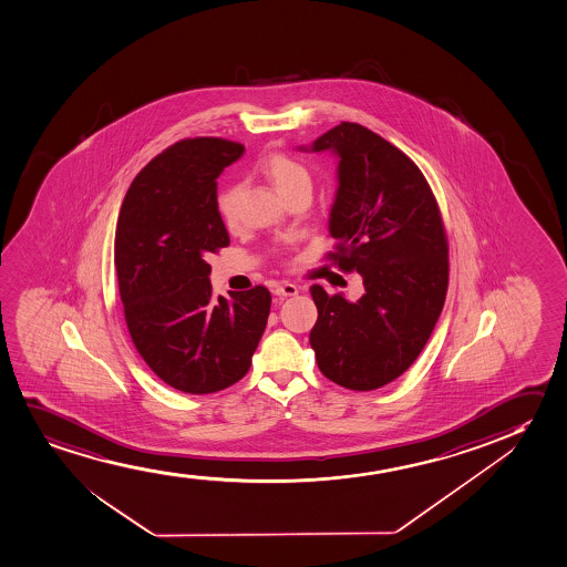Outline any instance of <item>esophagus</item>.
I'll return each instance as SVG.
<instances>
[{
  "mask_svg": "<svg viewBox=\"0 0 567 567\" xmlns=\"http://www.w3.org/2000/svg\"><path fill=\"white\" fill-rule=\"evenodd\" d=\"M272 292H275V295L277 296H285V298H287V296L298 295V287H296V285H292V282H280V285H277V287H275V290H272Z\"/></svg>",
  "mask_w": 567,
  "mask_h": 567,
  "instance_id": "1",
  "label": "esophagus"
}]
</instances>
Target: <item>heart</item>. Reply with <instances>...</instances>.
Returning a JSON list of instances; mask_svg holds the SVG:
<instances>
[{"label":"heart","instance_id":"obj_1","mask_svg":"<svg viewBox=\"0 0 567 567\" xmlns=\"http://www.w3.org/2000/svg\"><path fill=\"white\" fill-rule=\"evenodd\" d=\"M259 169L271 181L280 196L287 199L298 190H311V173L302 162L287 154L267 155L259 163ZM217 212L228 227L236 225L238 219V186L228 184L217 196Z\"/></svg>","mask_w":567,"mask_h":567}]
</instances>
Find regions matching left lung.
Returning <instances> with one entry per match:
<instances>
[{"label":"left lung","instance_id":"1","mask_svg":"<svg viewBox=\"0 0 567 567\" xmlns=\"http://www.w3.org/2000/svg\"><path fill=\"white\" fill-rule=\"evenodd\" d=\"M311 150L340 157L329 219L334 251L324 258L360 272L365 295L348 302L319 285L309 288L317 306L309 344L332 383L381 389L417 360L446 300L441 207L420 167L365 126L342 121Z\"/></svg>","mask_w":567,"mask_h":567}]
</instances>
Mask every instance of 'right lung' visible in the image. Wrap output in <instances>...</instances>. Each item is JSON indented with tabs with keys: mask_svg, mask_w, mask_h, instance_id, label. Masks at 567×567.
<instances>
[{
	"mask_svg": "<svg viewBox=\"0 0 567 567\" xmlns=\"http://www.w3.org/2000/svg\"><path fill=\"white\" fill-rule=\"evenodd\" d=\"M240 142L184 138L136 175L118 212L115 269L126 327L147 368L186 394L238 383L265 331L271 292L215 298L206 258L230 244L217 177Z\"/></svg>",
	"mask_w": 567,
	"mask_h": 567,
	"instance_id": "1",
	"label": "right lung"
}]
</instances>
